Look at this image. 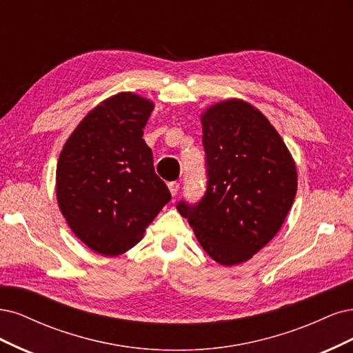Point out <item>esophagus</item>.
<instances>
[{"mask_svg":"<svg viewBox=\"0 0 353 353\" xmlns=\"http://www.w3.org/2000/svg\"><path fill=\"white\" fill-rule=\"evenodd\" d=\"M168 189H170V193H172L173 196H176L179 189H180V183H179V181H170Z\"/></svg>","mask_w":353,"mask_h":353,"instance_id":"esophagus-1","label":"esophagus"}]
</instances>
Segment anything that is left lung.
I'll use <instances>...</instances> for the list:
<instances>
[{
  "instance_id": "obj_1",
  "label": "left lung",
  "mask_w": 353,
  "mask_h": 353,
  "mask_svg": "<svg viewBox=\"0 0 353 353\" xmlns=\"http://www.w3.org/2000/svg\"><path fill=\"white\" fill-rule=\"evenodd\" d=\"M207 190L180 201L201 246L219 264H242L277 234L298 189V173L281 136L242 99L211 105L201 116Z\"/></svg>"
}]
</instances>
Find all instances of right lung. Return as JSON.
<instances>
[{"label":"right lung","mask_w":353,"mask_h":353,"mask_svg":"<svg viewBox=\"0 0 353 353\" xmlns=\"http://www.w3.org/2000/svg\"><path fill=\"white\" fill-rule=\"evenodd\" d=\"M150 99L120 92L102 101L67 139L57 163V201L72 232L105 256L129 251L172 199L142 139Z\"/></svg>","instance_id":"1"}]
</instances>
